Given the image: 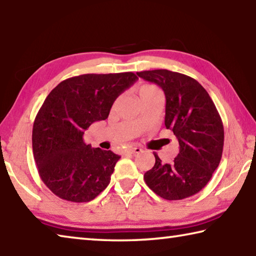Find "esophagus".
<instances>
[{
    "mask_svg": "<svg viewBox=\"0 0 256 256\" xmlns=\"http://www.w3.org/2000/svg\"><path fill=\"white\" fill-rule=\"evenodd\" d=\"M140 152H142V150L140 147H132V148L128 150V153L132 154V155H136V154H140Z\"/></svg>",
    "mask_w": 256,
    "mask_h": 256,
    "instance_id": "esophagus-1",
    "label": "esophagus"
}]
</instances>
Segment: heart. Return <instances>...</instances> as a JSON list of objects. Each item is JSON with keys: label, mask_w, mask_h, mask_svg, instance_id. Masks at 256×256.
<instances>
[{"label": "heart", "mask_w": 256, "mask_h": 256, "mask_svg": "<svg viewBox=\"0 0 256 256\" xmlns=\"http://www.w3.org/2000/svg\"><path fill=\"white\" fill-rule=\"evenodd\" d=\"M153 88H155V86H153V85H142V86H140V94L144 93L146 91H150V90H153Z\"/></svg>", "instance_id": "heart-1"}]
</instances>
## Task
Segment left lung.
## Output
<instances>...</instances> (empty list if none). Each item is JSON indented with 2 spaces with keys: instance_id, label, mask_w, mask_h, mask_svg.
Wrapping results in <instances>:
<instances>
[{
  "instance_id": "1",
  "label": "left lung",
  "mask_w": 256,
  "mask_h": 256,
  "mask_svg": "<svg viewBox=\"0 0 256 256\" xmlns=\"http://www.w3.org/2000/svg\"><path fill=\"white\" fill-rule=\"evenodd\" d=\"M140 78L162 88L166 98L165 127L178 138L180 152L172 163L155 156L144 174L152 191L166 200H182L208 184L220 163L224 126L214 101L198 80L168 70H144Z\"/></svg>"
}]
</instances>
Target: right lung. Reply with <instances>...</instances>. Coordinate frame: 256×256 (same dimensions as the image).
Returning <instances> with one entry per match:
<instances>
[{"mask_svg":"<svg viewBox=\"0 0 256 256\" xmlns=\"http://www.w3.org/2000/svg\"><path fill=\"white\" fill-rule=\"evenodd\" d=\"M132 72L83 74L62 80L44 101L32 128L34 162L54 194L88 202L106 189L120 156L92 148L84 132L106 120L119 94L136 82Z\"/></svg>","mask_w":256,"mask_h":256,"instance_id":"right-lung-1","label":"right lung"}]
</instances>
